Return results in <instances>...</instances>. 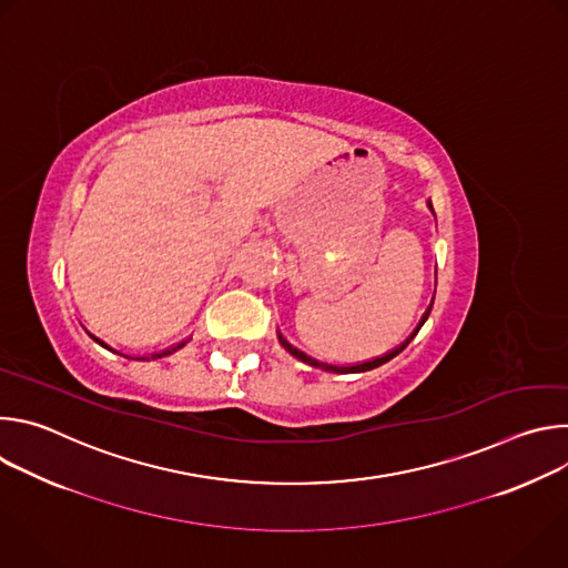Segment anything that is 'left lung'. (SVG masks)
Masks as SVG:
<instances>
[{
    "mask_svg": "<svg viewBox=\"0 0 568 568\" xmlns=\"http://www.w3.org/2000/svg\"><path fill=\"white\" fill-rule=\"evenodd\" d=\"M429 209H432V202H429ZM432 213H434V209H432ZM429 312H432V307L423 314V318H420V323H418V328L412 333V337L404 342V344H399L395 351H390V353H386V355H382V357H375V359H368V362H362V364H353V366H335V364H326V362H318V359H314V357H310L307 353H303V351H298L296 346H292L281 333H278V342H281V346L290 353V355H294L296 359H301V362H305V364H310V366H314V368H321V371H328V373H364V371H371V368H377V366H382V364H386L388 359H393L395 355H399L404 348L409 346V342L418 335V331L423 328V323L427 321V316H429Z\"/></svg>",
    "mask_w": 568,
    "mask_h": 568,
    "instance_id": "left-lung-1",
    "label": "left lung"
}]
</instances>
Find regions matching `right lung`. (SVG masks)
Listing matches in <instances>:
<instances>
[{
	"label": "right lung",
	"instance_id": "1",
	"mask_svg": "<svg viewBox=\"0 0 568 568\" xmlns=\"http://www.w3.org/2000/svg\"><path fill=\"white\" fill-rule=\"evenodd\" d=\"M90 337H92V339H94V342H97V344H101V346H103V348H108V351H112V348H110V346H108V344H105V342H103V339H99V337H94V335H92V333H90ZM186 342H189V339H186ZM186 342H180V344H175V346H171V348H166V351H161V353H154V355H152V359H156V357H166V355H173V353H175V351H180V348H184V346H186ZM114 353H116V351H114ZM119 355H121V353H119ZM130 359H132V357H130ZM141 359H148V357H141Z\"/></svg>",
	"mask_w": 568,
	"mask_h": 568
}]
</instances>
